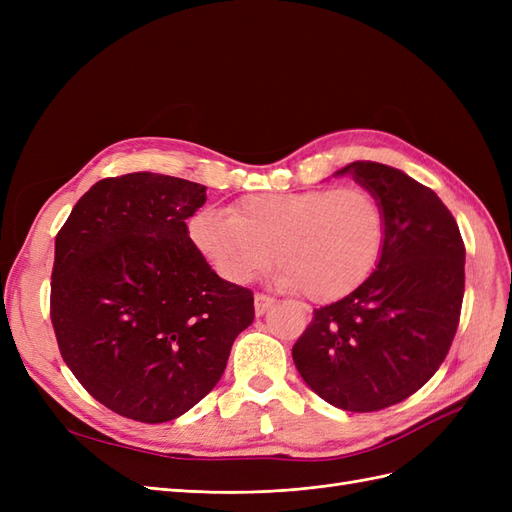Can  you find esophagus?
<instances>
[{
    "instance_id": "obj_1",
    "label": "esophagus",
    "mask_w": 512,
    "mask_h": 512,
    "mask_svg": "<svg viewBox=\"0 0 512 512\" xmlns=\"http://www.w3.org/2000/svg\"><path fill=\"white\" fill-rule=\"evenodd\" d=\"M275 301H273V297H269V294H262V292H258L256 297H254V309H256V316H262L267 312V309L273 305Z\"/></svg>"
}]
</instances>
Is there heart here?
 <instances>
[{
    "label": "heart",
    "mask_w": 512,
    "mask_h": 512,
    "mask_svg": "<svg viewBox=\"0 0 512 512\" xmlns=\"http://www.w3.org/2000/svg\"><path fill=\"white\" fill-rule=\"evenodd\" d=\"M190 239L232 284L252 282L275 256L277 284L333 303L378 267L386 213L380 198L359 185L260 192L239 198L230 213L211 207L194 213Z\"/></svg>",
    "instance_id": "obj_1"
}]
</instances>
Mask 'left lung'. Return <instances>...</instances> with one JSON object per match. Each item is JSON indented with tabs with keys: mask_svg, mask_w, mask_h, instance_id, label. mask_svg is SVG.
Returning a JSON list of instances; mask_svg holds the SVG:
<instances>
[{
	"mask_svg": "<svg viewBox=\"0 0 512 512\" xmlns=\"http://www.w3.org/2000/svg\"><path fill=\"white\" fill-rule=\"evenodd\" d=\"M346 173L380 198L384 250L361 288L314 309L292 359L331 406L376 412L416 393L446 359L459 327L466 245L453 213L423 183L378 162L337 170Z\"/></svg>",
	"mask_w": 512,
	"mask_h": 512,
	"instance_id": "8db88e82",
	"label": "left lung"
}]
</instances>
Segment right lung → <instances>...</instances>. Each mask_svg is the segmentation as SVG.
Here are the masks:
<instances>
[{"label": "right lung", "instance_id": "add662e5", "mask_svg": "<svg viewBox=\"0 0 512 512\" xmlns=\"http://www.w3.org/2000/svg\"><path fill=\"white\" fill-rule=\"evenodd\" d=\"M200 183L158 173L108 177L55 237L51 320L59 352L102 406L141 423L188 412L222 378L254 294L215 273L185 220Z\"/></svg>", "mask_w": 512, "mask_h": 512}]
</instances>
